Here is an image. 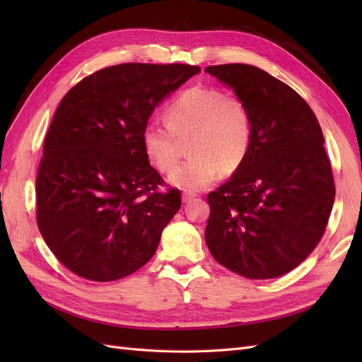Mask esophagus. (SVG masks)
I'll use <instances>...</instances> for the list:
<instances>
[{"label": "esophagus", "mask_w": 362, "mask_h": 362, "mask_svg": "<svg viewBox=\"0 0 362 362\" xmlns=\"http://www.w3.org/2000/svg\"><path fill=\"white\" fill-rule=\"evenodd\" d=\"M194 193H192V192H184L182 193V202H189V201H192L193 198H194Z\"/></svg>", "instance_id": "obj_1"}]
</instances>
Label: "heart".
Masks as SVG:
<instances>
[{
  "instance_id": "1",
  "label": "heart",
  "mask_w": 362,
  "mask_h": 362,
  "mask_svg": "<svg viewBox=\"0 0 362 362\" xmlns=\"http://www.w3.org/2000/svg\"><path fill=\"white\" fill-rule=\"evenodd\" d=\"M166 125L149 122L141 131V146L149 163L170 173L189 140L191 158L170 175V184L189 192L211 185L218 175L234 173L249 156L254 120L247 104L221 89L193 86L164 108Z\"/></svg>"
}]
</instances>
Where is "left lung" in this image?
I'll return each mask as SVG.
<instances>
[{"instance_id":"1","label":"left lung","mask_w":362,"mask_h":362,"mask_svg":"<svg viewBox=\"0 0 362 362\" xmlns=\"http://www.w3.org/2000/svg\"><path fill=\"white\" fill-rule=\"evenodd\" d=\"M205 72L231 86L254 120L247 158L206 196V246L237 275H286L319 245L335 199L319 120L298 92L257 66L217 64Z\"/></svg>"}]
</instances>
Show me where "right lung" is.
<instances>
[{
  "label": "right lung",
  "instance_id": "1",
  "mask_svg": "<svg viewBox=\"0 0 362 362\" xmlns=\"http://www.w3.org/2000/svg\"><path fill=\"white\" fill-rule=\"evenodd\" d=\"M199 66L122 63L87 75L64 95L43 141L36 178L39 231L64 267L108 282L156 254L181 206L141 146L156 105Z\"/></svg>",
  "mask_w": 362,
  "mask_h": 362
}]
</instances>
